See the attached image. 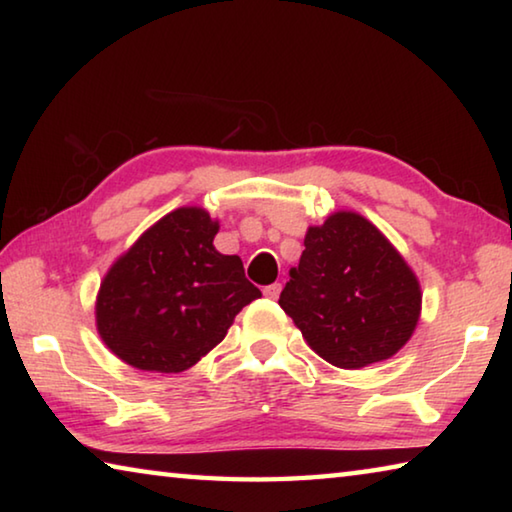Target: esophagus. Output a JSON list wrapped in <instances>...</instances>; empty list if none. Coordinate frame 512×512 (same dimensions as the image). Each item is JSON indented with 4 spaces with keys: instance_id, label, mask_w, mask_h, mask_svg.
Returning a JSON list of instances; mask_svg holds the SVG:
<instances>
[{
    "instance_id": "obj_1",
    "label": "esophagus",
    "mask_w": 512,
    "mask_h": 512,
    "mask_svg": "<svg viewBox=\"0 0 512 512\" xmlns=\"http://www.w3.org/2000/svg\"><path fill=\"white\" fill-rule=\"evenodd\" d=\"M280 291H282V284H280V282L268 284V287H264V296H266V298H271V300H275L277 296H280Z\"/></svg>"
}]
</instances>
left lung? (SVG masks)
<instances>
[{
  "instance_id": "obj_1",
  "label": "left lung",
  "mask_w": 512,
  "mask_h": 512,
  "mask_svg": "<svg viewBox=\"0 0 512 512\" xmlns=\"http://www.w3.org/2000/svg\"><path fill=\"white\" fill-rule=\"evenodd\" d=\"M289 275L280 307L309 348L336 368L391 359L418 325V277L357 212H334L323 225H311Z\"/></svg>"
}]
</instances>
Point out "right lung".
Returning a JSON list of instances; mask_svg holds the SVG:
<instances>
[{"mask_svg":"<svg viewBox=\"0 0 512 512\" xmlns=\"http://www.w3.org/2000/svg\"><path fill=\"white\" fill-rule=\"evenodd\" d=\"M219 223L178 207L110 266L97 296V329L137 370L183 372L219 345L232 320L262 298L237 255L214 248Z\"/></svg>","mask_w":512,"mask_h":512,"instance_id":"1","label":"right lung"}]
</instances>
